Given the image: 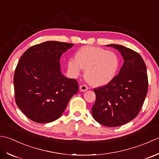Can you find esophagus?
<instances>
[{
	"mask_svg": "<svg viewBox=\"0 0 159 159\" xmlns=\"http://www.w3.org/2000/svg\"><path fill=\"white\" fill-rule=\"evenodd\" d=\"M80 89L81 91L85 92V91H86L87 90L89 89V88H88V86H87L86 85H85V84H82V85H81L80 86Z\"/></svg>",
	"mask_w": 159,
	"mask_h": 159,
	"instance_id": "34e87169",
	"label": "esophagus"
}]
</instances>
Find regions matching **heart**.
I'll return each mask as SVG.
<instances>
[{
	"label": "heart",
	"mask_w": 159,
	"mask_h": 159,
	"mask_svg": "<svg viewBox=\"0 0 159 159\" xmlns=\"http://www.w3.org/2000/svg\"><path fill=\"white\" fill-rule=\"evenodd\" d=\"M75 59L67 62L68 70L73 77L84 70V78L90 85L105 86L114 79L119 66L117 55L101 47L86 46L77 51Z\"/></svg>",
	"instance_id": "obj_1"
}]
</instances>
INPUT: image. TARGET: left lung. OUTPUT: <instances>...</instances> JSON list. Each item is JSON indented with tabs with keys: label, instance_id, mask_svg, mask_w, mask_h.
<instances>
[{
	"label": "left lung",
	"instance_id": "8db88e82",
	"mask_svg": "<svg viewBox=\"0 0 159 159\" xmlns=\"http://www.w3.org/2000/svg\"><path fill=\"white\" fill-rule=\"evenodd\" d=\"M118 50L124 62L111 82L94 89L96 95L92 115L107 127H117L132 121L141 111L148 93L146 66L137 52L119 44L106 45Z\"/></svg>",
	"mask_w": 159,
	"mask_h": 159
}]
</instances>
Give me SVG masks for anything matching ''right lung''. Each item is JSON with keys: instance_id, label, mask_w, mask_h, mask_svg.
<instances>
[{"instance_id": "1", "label": "right lung", "mask_w": 159, "mask_h": 159, "mask_svg": "<svg viewBox=\"0 0 159 159\" xmlns=\"http://www.w3.org/2000/svg\"><path fill=\"white\" fill-rule=\"evenodd\" d=\"M73 45L44 42L29 48L20 57L14 77L15 100L31 120L40 124L56 121L78 92L77 81L60 70L61 55Z\"/></svg>"}]
</instances>
